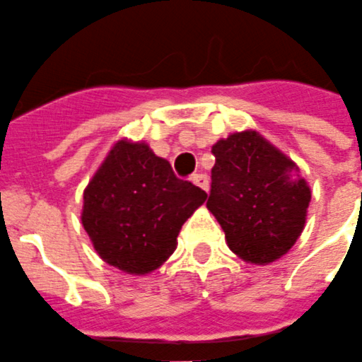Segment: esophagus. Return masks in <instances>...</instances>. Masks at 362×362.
<instances>
[{
  "label": "esophagus",
  "instance_id": "34e87169",
  "mask_svg": "<svg viewBox=\"0 0 362 362\" xmlns=\"http://www.w3.org/2000/svg\"><path fill=\"white\" fill-rule=\"evenodd\" d=\"M192 184L198 185V187H202L203 191H206V192H209V189H210L209 177H206V175H203V173L194 175V177H192Z\"/></svg>",
  "mask_w": 362,
  "mask_h": 362
}]
</instances>
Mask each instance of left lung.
<instances>
[{
  "instance_id": "1",
  "label": "left lung",
  "mask_w": 362,
  "mask_h": 362,
  "mask_svg": "<svg viewBox=\"0 0 362 362\" xmlns=\"http://www.w3.org/2000/svg\"><path fill=\"white\" fill-rule=\"evenodd\" d=\"M206 209L226 235L228 247L245 262L281 258L306 223L311 191L292 159L256 131L219 139Z\"/></svg>"
}]
</instances>
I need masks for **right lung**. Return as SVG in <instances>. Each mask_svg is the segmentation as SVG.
Masks as SVG:
<instances>
[{
  "label": "right lung",
  "mask_w": 362,
  "mask_h": 362,
  "mask_svg": "<svg viewBox=\"0 0 362 362\" xmlns=\"http://www.w3.org/2000/svg\"><path fill=\"white\" fill-rule=\"evenodd\" d=\"M81 221L100 258L129 274H148L177 249L180 228L206 192L180 180L146 143L120 139L83 194Z\"/></svg>",
  "instance_id": "add662e5"
}]
</instances>
